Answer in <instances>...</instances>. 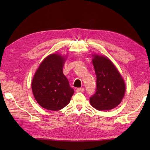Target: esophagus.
<instances>
[{"label":"esophagus","mask_w":150,"mask_h":150,"mask_svg":"<svg viewBox=\"0 0 150 150\" xmlns=\"http://www.w3.org/2000/svg\"><path fill=\"white\" fill-rule=\"evenodd\" d=\"M84 91V88H79L76 89V92L78 93H83Z\"/></svg>","instance_id":"obj_1"}]
</instances>
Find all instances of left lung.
<instances>
[{"label": "left lung", "instance_id": "1", "mask_svg": "<svg viewBox=\"0 0 150 150\" xmlns=\"http://www.w3.org/2000/svg\"><path fill=\"white\" fill-rule=\"evenodd\" d=\"M93 64L96 75V89L89 98L90 103L99 111L110 110L118 106L125 96V81L108 57L94 54Z\"/></svg>", "mask_w": 150, "mask_h": 150}]
</instances>
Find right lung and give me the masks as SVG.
I'll list each match as a JSON object with an SVG mask.
<instances>
[{
    "label": "right lung",
    "instance_id": "obj_1",
    "mask_svg": "<svg viewBox=\"0 0 150 150\" xmlns=\"http://www.w3.org/2000/svg\"><path fill=\"white\" fill-rule=\"evenodd\" d=\"M64 62V56L50 54L40 64L32 81L35 100L46 110H61L69 103L74 94V89L63 74Z\"/></svg>",
    "mask_w": 150,
    "mask_h": 150
}]
</instances>
